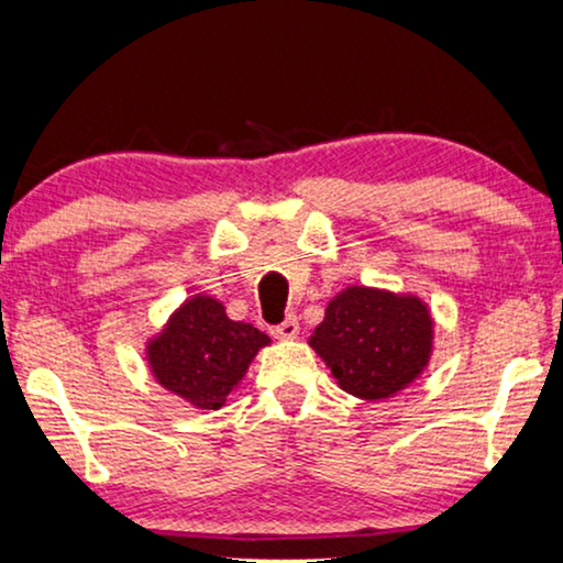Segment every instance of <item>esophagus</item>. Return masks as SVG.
Returning a JSON list of instances; mask_svg holds the SVG:
<instances>
[{
  "instance_id": "esophagus-1",
  "label": "esophagus",
  "mask_w": 563,
  "mask_h": 563,
  "mask_svg": "<svg viewBox=\"0 0 563 563\" xmlns=\"http://www.w3.org/2000/svg\"><path fill=\"white\" fill-rule=\"evenodd\" d=\"M272 333L276 335V338H297V333H299V322H297V314H287V320L284 322H279V325H276Z\"/></svg>"
}]
</instances>
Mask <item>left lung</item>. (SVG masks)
Segmentation results:
<instances>
[{
    "mask_svg": "<svg viewBox=\"0 0 563 563\" xmlns=\"http://www.w3.org/2000/svg\"><path fill=\"white\" fill-rule=\"evenodd\" d=\"M433 320L418 297L351 287L328 305L310 345L361 399H384L415 382L430 358Z\"/></svg>",
    "mask_w": 563,
    "mask_h": 563,
    "instance_id": "1",
    "label": "left lung"
}]
</instances>
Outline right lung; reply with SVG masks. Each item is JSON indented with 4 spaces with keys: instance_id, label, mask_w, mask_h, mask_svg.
Masks as SVG:
<instances>
[{
    "instance_id": "1",
    "label": "right lung",
    "mask_w": 563,
    "mask_h": 563,
    "mask_svg": "<svg viewBox=\"0 0 563 563\" xmlns=\"http://www.w3.org/2000/svg\"><path fill=\"white\" fill-rule=\"evenodd\" d=\"M268 335L235 322L218 299L195 297L148 345L153 376L199 410H220Z\"/></svg>"
}]
</instances>
